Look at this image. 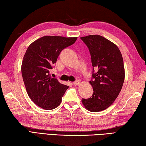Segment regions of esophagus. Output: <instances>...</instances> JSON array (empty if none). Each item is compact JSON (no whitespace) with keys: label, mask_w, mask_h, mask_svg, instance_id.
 Here are the masks:
<instances>
[{"label":"esophagus","mask_w":146,"mask_h":146,"mask_svg":"<svg viewBox=\"0 0 146 146\" xmlns=\"http://www.w3.org/2000/svg\"><path fill=\"white\" fill-rule=\"evenodd\" d=\"M73 84H74V85L75 86H78V85H80V81L77 80V81H74V82H73Z\"/></svg>","instance_id":"1"}]
</instances>
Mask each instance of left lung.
I'll return each instance as SVG.
<instances>
[{"instance_id":"1","label":"left lung","mask_w":146,"mask_h":146,"mask_svg":"<svg viewBox=\"0 0 146 146\" xmlns=\"http://www.w3.org/2000/svg\"><path fill=\"white\" fill-rule=\"evenodd\" d=\"M90 51L93 66V80L90 84L91 98L82 99L84 107L92 112L108 108L115 101L123 85L125 71L123 59L117 46L100 35L81 37Z\"/></svg>"}]
</instances>
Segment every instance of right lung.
Here are the masks:
<instances>
[{"label":"right lung","mask_w":146,"mask_h":146,"mask_svg":"<svg viewBox=\"0 0 146 146\" xmlns=\"http://www.w3.org/2000/svg\"><path fill=\"white\" fill-rule=\"evenodd\" d=\"M77 37L44 36L31 43L22 60L21 70L30 99L47 110L60 105L68 86L51 78L52 69L63 48L72 45Z\"/></svg>","instance_id":"right-lung-1"}]
</instances>
